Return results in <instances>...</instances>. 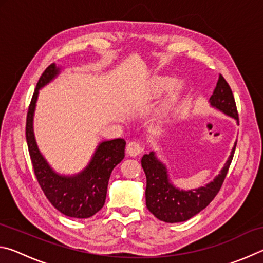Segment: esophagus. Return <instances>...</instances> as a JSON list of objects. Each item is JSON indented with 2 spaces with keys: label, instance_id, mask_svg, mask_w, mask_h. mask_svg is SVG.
I'll return each mask as SVG.
<instances>
[{
  "label": "esophagus",
  "instance_id": "obj_1",
  "mask_svg": "<svg viewBox=\"0 0 263 263\" xmlns=\"http://www.w3.org/2000/svg\"><path fill=\"white\" fill-rule=\"evenodd\" d=\"M127 154L131 155V157H138V155H141L144 153V146H142L139 141L132 140L127 144Z\"/></svg>",
  "mask_w": 263,
  "mask_h": 263
}]
</instances>
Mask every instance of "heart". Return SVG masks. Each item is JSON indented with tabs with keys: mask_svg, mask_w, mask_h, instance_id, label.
<instances>
[{
	"mask_svg": "<svg viewBox=\"0 0 263 263\" xmlns=\"http://www.w3.org/2000/svg\"><path fill=\"white\" fill-rule=\"evenodd\" d=\"M160 87H162V88H164V87H168L169 86V80H167V79H162V80H160Z\"/></svg>",
	"mask_w": 263,
	"mask_h": 263,
	"instance_id": "heart-1",
	"label": "heart"
}]
</instances>
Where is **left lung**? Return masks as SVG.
Masks as SVG:
<instances>
[{"label":"left lung","mask_w":263,"mask_h":263,"mask_svg":"<svg viewBox=\"0 0 263 263\" xmlns=\"http://www.w3.org/2000/svg\"><path fill=\"white\" fill-rule=\"evenodd\" d=\"M210 103L218 110L237 119L239 123L233 92L221 74H219L216 88L210 97ZM235 146L237 142L228 162L215 180L205 186L188 191L179 190L169 182L167 169L157 159L154 152L145 154L141 159V166L146 175V206L158 219L166 222L185 221L197 215L219 193L232 162Z\"/></svg>","instance_id":"8db88e82"}]
</instances>
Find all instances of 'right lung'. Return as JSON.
I'll list each match as a JSON object with an SVG mask.
<instances>
[{"label":"right lung","mask_w":263,"mask_h":263,"mask_svg":"<svg viewBox=\"0 0 263 263\" xmlns=\"http://www.w3.org/2000/svg\"><path fill=\"white\" fill-rule=\"evenodd\" d=\"M58 73L59 68L51 64L38 80L26 116V142L34 175L52 205L65 216L89 218L104 205L111 172L125 157L124 151L126 141L118 138L101 142L90 163L78 175L67 177L53 172L35 144L32 122L39 89L50 82Z\"/></svg>","instance_id":"right-lung-1"}]
</instances>
